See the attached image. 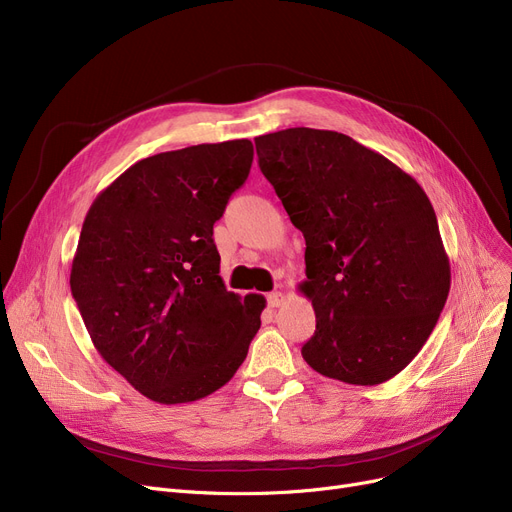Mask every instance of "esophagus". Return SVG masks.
I'll return each mask as SVG.
<instances>
[{"label": "esophagus", "mask_w": 512, "mask_h": 512, "mask_svg": "<svg viewBox=\"0 0 512 512\" xmlns=\"http://www.w3.org/2000/svg\"><path fill=\"white\" fill-rule=\"evenodd\" d=\"M282 303H284V293L274 291V293L268 295V305H270V307H280Z\"/></svg>", "instance_id": "34e87169"}]
</instances>
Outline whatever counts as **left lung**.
I'll return each instance as SVG.
<instances>
[{
  "label": "left lung",
  "instance_id": "obj_1",
  "mask_svg": "<svg viewBox=\"0 0 512 512\" xmlns=\"http://www.w3.org/2000/svg\"><path fill=\"white\" fill-rule=\"evenodd\" d=\"M259 167L305 238L299 286L316 311L303 360L349 385H381L427 343L450 261L414 177L339 131L255 138Z\"/></svg>",
  "mask_w": 512,
  "mask_h": 512
}]
</instances>
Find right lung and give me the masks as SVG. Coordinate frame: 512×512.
<instances>
[{
  "instance_id": "right-lung-1",
  "label": "right lung",
  "mask_w": 512,
  "mask_h": 512,
  "mask_svg": "<svg viewBox=\"0 0 512 512\" xmlns=\"http://www.w3.org/2000/svg\"><path fill=\"white\" fill-rule=\"evenodd\" d=\"M251 163L249 140L154 154L85 215L73 299L98 353L152 402H196L224 387L261 326L265 299L228 291L213 242Z\"/></svg>"
}]
</instances>
